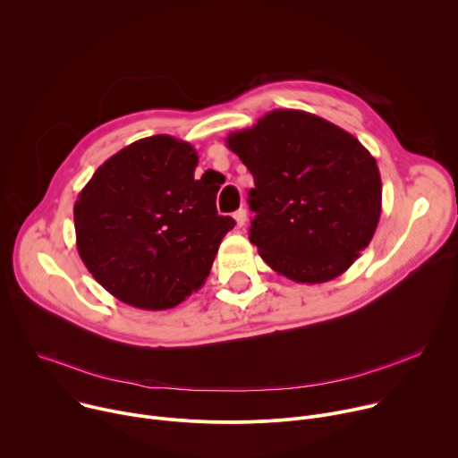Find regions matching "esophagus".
<instances>
[{"label":"esophagus","instance_id":"34e87169","mask_svg":"<svg viewBox=\"0 0 458 458\" xmlns=\"http://www.w3.org/2000/svg\"><path fill=\"white\" fill-rule=\"evenodd\" d=\"M233 219H235V223H237V228H242V226L246 225V219H248L246 210H244V208H239V210L233 214Z\"/></svg>","mask_w":458,"mask_h":458}]
</instances>
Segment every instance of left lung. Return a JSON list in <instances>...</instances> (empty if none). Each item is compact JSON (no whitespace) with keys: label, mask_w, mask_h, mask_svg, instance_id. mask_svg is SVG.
<instances>
[{"label":"left lung","mask_w":458,"mask_h":458,"mask_svg":"<svg viewBox=\"0 0 458 458\" xmlns=\"http://www.w3.org/2000/svg\"><path fill=\"white\" fill-rule=\"evenodd\" d=\"M226 147L253 175L250 242L274 272L318 284L355 263L382 210L377 161L357 138L315 114L277 108L230 132Z\"/></svg>","instance_id":"obj_1"}]
</instances>
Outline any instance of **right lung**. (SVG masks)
Wrapping results in <instances>:
<instances>
[{"label": "right lung", "mask_w": 458, "mask_h": 458, "mask_svg": "<svg viewBox=\"0 0 458 458\" xmlns=\"http://www.w3.org/2000/svg\"><path fill=\"white\" fill-rule=\"evenodd\" d=\"M198 163L190 143L159 134L114 154L80 191V257L121 302L168 310L210 276L235 221L217 214L219 186L193 177Z\"/></svg>", "instance_id": "obj_1"}]
</instances>
